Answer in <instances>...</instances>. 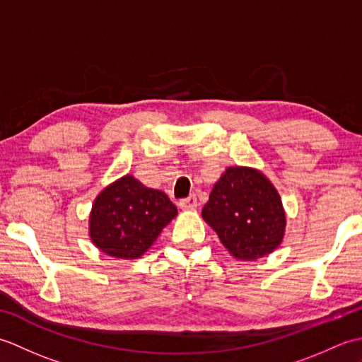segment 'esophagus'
<instances>
[{
    "mask_svg": "<svg viewBox=\"0 0 362 362\" xmlns=\"http://www.w3.org/2000/svg\"><path fill=\"white\" fill-rule=\"evenodd\" d=\"M179 206L182 210H189V209H196L197 206V197L194 194H191L185 199H180Z\"/></svg>",
    "mask_w": 362,
    "mask_h": 362,
    "instance_id": "1",
    "label": "esophagus"
}]
</instances>
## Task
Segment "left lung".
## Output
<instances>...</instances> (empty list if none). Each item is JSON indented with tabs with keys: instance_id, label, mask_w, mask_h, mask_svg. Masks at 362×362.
Wrapping results in <instances>:
<instances>
[{
	"instance_id": "left-lung-1",
	"label": "left lung",
	"mask_w": 362,
	"mask_h": 362,
	"mask_svg": "<svg viewBox=\"0 0 362 362\" xmlns=\"http://www.w3.org/2000/svg\"><path fill=\"white\" fill-rule=\"evenodd\" d=\"M202 218L240 259H257L279 247L286 224L272 183L255 169L240 166L221 175Z\"/></svg>"
}]
</instances>
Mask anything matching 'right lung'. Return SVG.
<instances>
[{
    "label": "right lung",
    "mask_w": 362,
    "mask_h": 362,
    "mask_svg": "<svg viewBox=\"0 0 362 362\" xmlns=\"http://www.w3.org/2000/svg\"><path fill=\"white\" fill-rule=\"evenodd\" d=\"M177 214L175 205L158 189L126 175L96 197L90 216V236L107 255L141 257Z\"/></svg>",
    "instance_id": "obj_1"
}]
</instances>
